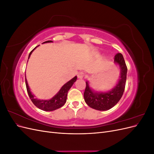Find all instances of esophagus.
I'll return each mask as SVG.
<instances>
[{
  "label": "esophagus",
  "mask_w": 154,
  "mask_h": 154,
  "mask_svg": "<svg viewBox=\"0 0 154 154\" xmlns=\"http://www.w3.org/2000/svg\"><path fill=\"white\" fill-rule=\"evenodd\" d=\"M83 77H84V73L83 72H80L78 74V78L80 79H82Z\"/></svg>",
  "instance_id": "esophagus-1"
}]
</instances>
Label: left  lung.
<instances>
[{"label": "left lung", "instance_id": "left-lung-1", "mask_svg": "<svg viewBox=\"0 0 154 154\" xmlns=\"http://www.w3.org/2000/svg\"><path fill=\"white\" fill-rule=\"evenodd\" d=\"M114 63L120 68V76L116 86L107 92H97L91 88L88 82H86V88L84 92L85 103L91 108L101 111L109 110L118 103L122 98L127 80V67L122 54H116Z\"/></svg>", "mask_w": 154, "mask_h": 154}]
</instances>
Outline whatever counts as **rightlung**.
Returning <instances> with one entry per match:
<instances>
[{
    "label": "right lung",
    "instance_id": "obj_1",
    "mask_svg": "<svg viewBox=\"0 0 154 154\" xmlns=\"http://www.w3.org/2000/svg\"><path fill=\"white\" fill-rule=\"evenodd\" d=\"M49 42H53V41L51 40L46 41V42H44V44L49 43ZM38 46H36V48H35L31 51L29 54L28 59L29 58L32 51L38 47ZM76 80H77V76H76L73 78H72L71 80H69L66 83H65V84L62 87V88H60V91L57 93V94L54 95L52 98H51L50 100H38V99L35 98V96L32 94V93L30 90L26 77V85L27 91V93H28V95L30 97V99L37 108H38L44 111H53L60 108V107H62V106L64 105L65 103H66L68 91L72 86L74 83L76 81Z\"/></svg>",
    "mask_w": 154,
    "mask_h": 154
}]
</instances>
